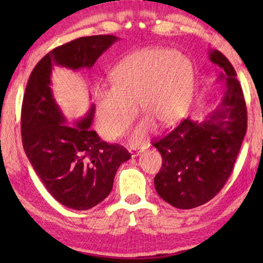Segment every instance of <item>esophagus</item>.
Wrapping results in <instances>:
<instances>
[{"mask_svg": "<svg viewBox=\"0 0 263 263\" xmlns=\"http://www.w3.org/2000/svg\"><path fill=\"white\" fill-rule=\"evenodd\" d=\"M141 152H142L141 149H139V151H138V149H132L131 151V154H132V157H138V155H139Z\"/></svg>", "mask_w": 263, "mask_h": 263, "instance_id": "esophagus-1", "label": "esophagus"}]
</instances>
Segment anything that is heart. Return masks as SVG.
<instances>
[{
  "instance_id": "obj_1",
  "label": "heart",
  "mask_w": 263,
  "mask_h": 263,
  "mask_svg": "<svg viewBox=\"0 0 263 263\" xmlns=\"http://www.w3.org/2000/svg\"><path fill=\"white\" fill-rule=\"evenodd\" d=\"M111 86L94 90L97 123L106 138L122 137L136 118L137 102L146 117L132 133L139 145L152 132L154 122L169 126L183 117L194 90L193 67L188 58L166 48L136 51L110 72Z\"/></svg>"
}]
</instances>
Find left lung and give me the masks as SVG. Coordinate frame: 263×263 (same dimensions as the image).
I'll use <instances>...</instances> for the list:
<instances>
[{
  "mask_svg": "<svg viewBox=\"0 0 263 263\" xmlns=\"http://www.w3.org/2000/svg\"><path fill=\"white\" fill-rule=\"evenodd\" d=\"M226 82L221 103L204 122L186 118L153 142L162 166L154 185L163 201L177 209H194L212 199L233 171L247 130V109L233 66L221 52L210 51Z\"/></svg>",
  "mask_w": 263,
  "mask_h": 263,
  "instance_id": "1",
  "label": "left lung"
}]
</instances>
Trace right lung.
I'll use <instances>...</instances> for the list:
<instances>
[{"label":"right lung","instance_id":"right-lung-1","mask_svg":"<svg viewBox=\"0 0 263 263\" xmlns=\"http://www.w3.org/2000/svg\"><path fill=\"white\" fill-rule=\"evenodd\" d=\"M116 35L78 38L48 52L31 73L22 103L21 131L25 154L48 193L62 205L88 210L112 189L115 175L131 158L125 147L101 140L91 130L94 105L74 126L53 97V66L90 68L117 41Z\"/></svg>","mask_w":263,"mask_h":263}]
</instances>
